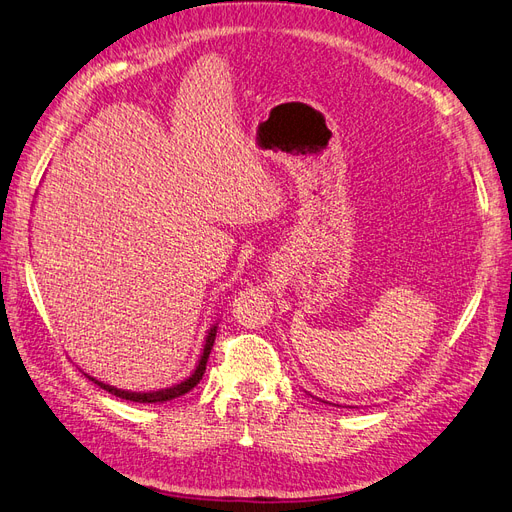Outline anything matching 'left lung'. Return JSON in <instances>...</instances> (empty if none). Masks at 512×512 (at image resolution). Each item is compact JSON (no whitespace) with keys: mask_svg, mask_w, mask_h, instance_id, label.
Returning <instances> with one entry per match:
<instances>
[{"mask_svg":"<svg viewBox=\"0 0 512 512\" xmlns=\"http://www.w3.org/2000/svg\"><path fill=\"white\" fill-rule=\"evenodd\" d=\"M324 404H329V401H324Z\"/></svg>","mask_w":512,"mask_h":512,"instance_id":"left-lung-1","label":"left lung"}]
</instances>
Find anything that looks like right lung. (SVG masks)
<instances>
[{
	"mask_svg": "<svg viewBox=\"0 0 512 512\" xmlns=\"http://www.w3.org/2000/svg\"><path fill=\"white\" fill-rule=\"evenodd\" d=\"M215 333H218V320H215V322L211 324V329L207 331L205 344H203V352H200V359H198V363H196L192 374H190L188 378H183L181 382L173 384V386H166V389H156V391H128V389H117V386L106 384V382H102V380H98V378H94V376H89V374H85V376H87L91 382H96V384L100 386V389L108 391V393L115 395V397L130 399V401H136V404H164V401H170V399L181 397V395H185L188 391H192L194 386H196L200 380H203V374H205V369H207V359H209L213 342H215Z\"/></svg>",
	"mask_w": 512,
	"mask_h": 512,
	"instance_id": "right-lung-1",
	"label": "right lung"
}]
</instances>
